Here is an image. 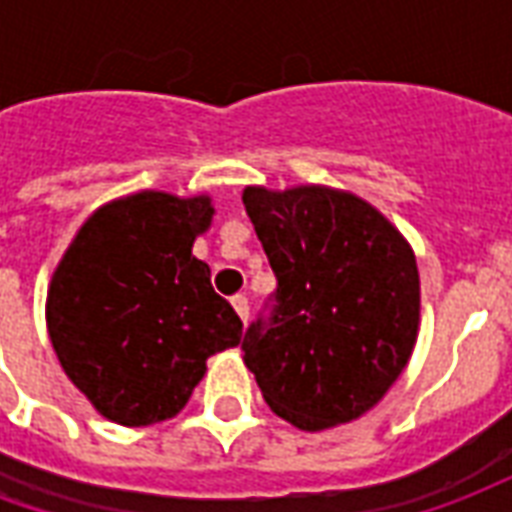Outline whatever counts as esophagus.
Segmentation results:
<instances>
[{"label": "esophagus", "instance_id": "obj_1", "mask_svg": "<svg viewBox=\"0 0 512 512\" xmlns=\"http://www.w3.org/2000/svg\"><path fill=\"white\" fill-rule=\"evenodd\" d=\"M230 304H233V310L238 312V318L246 323V318H249V301H246V296H241V293H238V296H233V299H230Z\"/></svg>", "mask_w": 512, "mask_h": 512}]
</instances>
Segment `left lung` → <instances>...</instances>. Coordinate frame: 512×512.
<instances>
[{"instance_id":"obj_1","label":"left lung","mask_w":512,"mask_h":512,"mask_svg":"<svg viewBox=\"0 0 512 512\" xmlns=\"http://www.w3.org/2000/svg\"><path fill=\"white\" fill-rule=\"evenodd\" d=\"M277 274L271 318L244 334V365L299 430L359 419L389 392L419 334V271L395 224L351 191L246 186Z\"/></svg>"}]
</instances>
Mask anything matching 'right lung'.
I'll use <instances>...</instances> for the list:
<instances>
[{
	"mask_svg": "<svg viewBox=\"0 0 512 512\" xmlns=\"http://www.w3.org/2000/svg\"><path fill=\"white\" fill-rule=\"evenodd\" d=\"M213 213L208 194L117 197L90 213L54 268L49 340L101 417L126 428L175 417L208 356L241 343L244 323L191 255Z\"/></svg>",
	"mask_w": 512,
	"mask_h": 512,
	"instance_id": "add662e5",
	"label": "right lung"
}]
</instances>
